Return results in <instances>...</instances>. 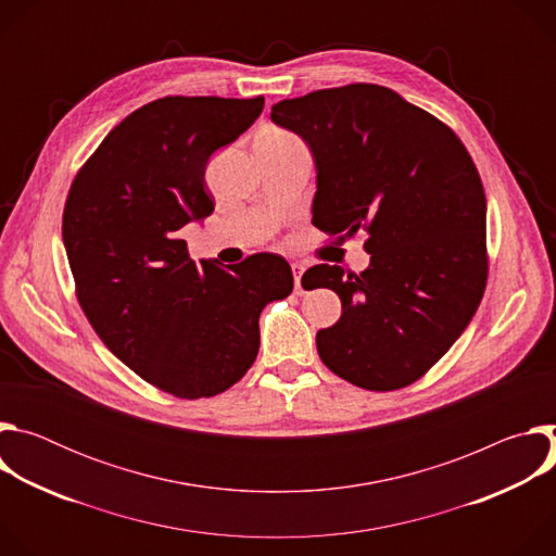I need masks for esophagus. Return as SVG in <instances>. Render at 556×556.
Returning <instances> with one entry per match:
<instances>
[{"mask_svg": "<svg viewBox=\"0 0 556 556\" xmlns=\"http://www.w3.org/2000/svg\"><path fill=\"white\" fill-rule=\"evenodd\" d=\"M303 270H305V266L303 264H299V262H294L292 264V275H294V290L301 294L303 292V288H301V277H303Z\"/></svg>", "mask_w": 556, "mask_h": 556, "instance_id": "1", "label": "esophagus"}]
</instances>
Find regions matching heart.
Segmentation results:
<instances>
[{"mask_svg":"<svg viewBox=\"0 0 556 556\" xmlns=\"http://www.w3.org/2000/svg\"><path fill=\"white\" fill-rule=\"evenodd\" d=\"M266 131H268V134H277V136H288L286 131H279V129H266Z\"/></svg>","mask_w":556,"mask_h":556,"instance_id":"b5f03b06","label":"heart"}]
</instances>
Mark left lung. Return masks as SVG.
<instances>
[{
  "label": "left lung",
  "mask_w": 556,
  "mask_h": 556,
  "mask_svg": "<svg viewBox=\"0 0 556 556\" xmlns=\"http://www.w3.org/2000/svg\"><path fill=\"white\" fill-rule=\"evenodd\" d=\"M270 121L312 153V224L341 242L367 232L361 275L328 264L305 273L343 307L316 332L321 361L363 389L412 384L459 339L486 286V198L466 147L371 84L279 101Z\"/></svg>",
  "instance_id": "1"
}]
</instances>
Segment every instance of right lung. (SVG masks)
<instances>
[{
	"instance_id": "add662e5",
	"label": "right lung",
	"mask_w": 556,
	"mask_h": 556,
	"mask_svg": "<svg viewBox=\"0 0 556 556\" xmlns=\"http://www.w3.org/2000/svg\"><path fill=\"white\" fill-rule=\"evenodd\" d=\"M264 97H167L118 123L76 174L63 247L88 321L129 369L178 399H208L260 352V314L294 279L281 255L222 266L189 257L178 230L215 208L213 151L240 138Z\"/></svg>"
}]
</instances>
